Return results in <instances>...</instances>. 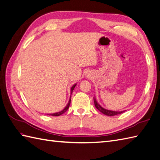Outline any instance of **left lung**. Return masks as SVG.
Listing matches in <instances>:
<instances>
[{"instance_id": "1", "label": "left lung", "mask_w": 160, "mask_h": 160, "mask_svg": "<svg viewBox=\"0 0 160 160\" xmlns=\"http://www.w3.org/2000/svg\"><path fill=\"white\" fill-rule=\"evenodd\" d=\"M93 102H94V105H95V107H96V108H97V109H98V111H100L101 112H102V113L106 115H108V116L117 115H119V114L122 113V112H123L124 111H109V110L105 109V108H102L98 102H96L95 98H93Z\"/></svg>"}]
</instances>
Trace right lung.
Returning <instances> with one entry per match:
<instances>
[{
    "label": "right lung",
    "instance_id": "right-lung-1",
    "mask_svg": "<svg viewBox=\"0 0 160 160\" xmlns=\"http://www.w3.org/2000/svg\"><path fill=\"white\" fill-rule=\"evenodd\" d=\"M76 85L77 84H75L73 85V86L71 88V93H72V91H73V89H74V88H75V87L76 86ZM71 98H70V100H69V101H68V104L67 105V107H66L62 111H60V112H56V113H52V114H48L49 115H52V116H60V115H62L63 113H64V112L67 111V110H68V108H69V106H70V104H71Z\"/></svg>",
    "mask_w": 160,
    "mask_h": 160
}]
</instances>
